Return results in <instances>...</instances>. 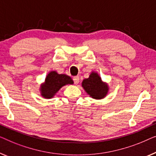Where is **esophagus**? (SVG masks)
I'll list each match as a JSON object with an SVG mask.
<instances>
[{
  "label": "esophagus",
  "mask_w": 156,
  "mask_h": 156,
  "mask_svg": "<svg viewBox=\"0 0 156 156\" xmlns=\"http://www.w3.org/2000/svg\"><path fill=\"white\" fill-rule=\"evenodd\" d=\"M73 80L74 81V83H75L76 85H77L79 83V80H80V79H79L78 76H74Z\"/></svg>",
  "instance_id": "esophagus-1"
}]
</instances>
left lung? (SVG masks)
<instances>
[{
	"mask_svg": "<svg viewBox=\"0 0 156 156\" xmlns=\"http://www.w3.org/2000/svg\"><path fill=\"white\" fill-rule=\"evenodd\" d=\"M82 87L90 97L95 100H101L106 97L109 91L107 83L103 82L97 72H91L88 78L82 82Z\"/></svg>",
	"mask_w": 156,
	"mask_h": 156,
	"instance_id": "obj_1",
	"label": "left lung"
}]
</instances>
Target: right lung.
Wrapping results in <instances>:
<instances>
[{
    "instance_id": "1",
    "label": "right lung",
    "mask_w": 156,
    "mask_h": 156,
    "mask_svg": "<svg viewBox=\"0 0 156 156\" xmlns=\"http://www.w3.org/2000/svg\"><path fill=\"white\" fill-rule=\"evenodd\" d=\"M69 84H73V80L70 76L66 74H58L55 71H50L47 74L44 82L40 85L39 91L41 97L51 99L61 87Z\"/></svg>"
}]
</instances>
